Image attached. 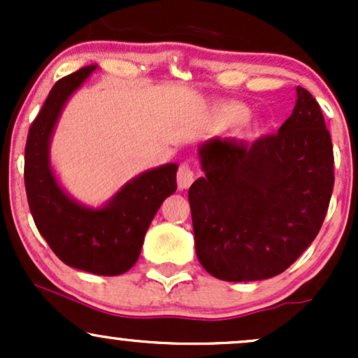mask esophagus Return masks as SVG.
Wrapping results in <instances>:
<instances>
[{
  "mask_svg": "<svg viewBox=\"0 0 358 358\" xmlns=\"http://www.w3.org/2000/svg\"><path fill=\"white\" fill-rule=\"evenodd\" d=\"M193 180H195V173H193V170L188 165H180L178 168V173H176V182H178V187L185 190V188H188L190 185L193 183Z\"/></svg>",
  "mask_w": 358,
  "mask_h": 358,
  "instance_id": "1",
  "label": "esophagus"
}]
</instances>
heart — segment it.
I'll use <instances>...</instances> for the list:
<instances>
[{
  "label": "heart",
  "instance_id": "heart-1",
  "mask_svg": "<svg viewBox=\"0 0 358 358\" xmlns=\"http://www.w3.org/2000/svg\"><path fill=\"white\" fill-rule=\"evenodd\" d=\"M249 114V108L241 102H227L220 104L215 109V117L222 126H234L244 121ZM261 133V121L259 119H248L242 126V136L254 138Z\"/></svg>",
  "mask_w": 358,
  "mask_h": 358
}]
</instances>
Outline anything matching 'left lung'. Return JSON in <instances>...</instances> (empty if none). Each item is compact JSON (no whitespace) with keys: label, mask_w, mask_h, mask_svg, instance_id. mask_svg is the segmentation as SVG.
I'll return each mask as SVG.
<instances>
[{"label":"left lung","mask_w":358,"mask_h":358,"mask_svg":"<svg viewBox=\"0 0 358 358\" xmlns=\"http://www.w3.org/2000/svg\"><path fill=\"white\" fill-rule=\"evenodd\" d=\"M205 176L188 190L195 250L222 281L278 276L322 229L334 190V146L318 102L296 87L293 114L254 143L199 146Z\"/></svg>","instance_id":"1"}]
</instances>
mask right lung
Returning a JSON list of instances; mask_svg holds the SVG:
<instances>
[{
    "label": "right lung",
    "instance_id": "1",
    "mask_svg": "<svg viewBox=\"0 0 358 358\" xmlns=\"http://www.w3.org/2000/svg\"><path fill=\"white\" fill-rule=\"evenodd\" d=\"M97 65H87L53 85L28 131L24 187L35 225L62 262L71 268L119 276L136 264L151 220L176 190V163L143 171L101 207L77 202L64 190L50 163L53 131L67 101Z\"/></svg>",
    "mask_w": 358,
    "mask_h": 358
}]
</instances>
